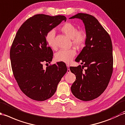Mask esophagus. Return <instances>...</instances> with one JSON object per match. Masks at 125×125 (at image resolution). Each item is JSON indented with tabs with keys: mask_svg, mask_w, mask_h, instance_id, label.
<instances>
[{
	"mask_svg": "<svg viewBox=\"0 0 125 125\" xmlns=\"http://www.w3.org/2000/svg\"><path fill=\"white\" fill-rule=\"evenodd\" d=\"M67 73L71 72V71H70V66H69V65H67Z\"/></svg>",
	"mask_w": 125,
	"mask_h": 125,
	"instance_id": "obj_1",
	"label": "esophagus"
}]
</instances>
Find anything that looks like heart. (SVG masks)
<instances>
[{"label":"heart","mask_w":125,"mask_h":125,"mask_svg":"<svg viewBox=\"0 0 125 125\" xmlns=\"http://www.w3.org/2000/svg\"><path fill=\"white\" fill-rule=\"evenodd\" d=\"M60 30L72 39V44L76 47L81 48L85 45L87 39V34L84 30H78L77 26L70 22L63 24L60 27ZM55 34V31L52 30L47 32L45 35L46 42L48 46L53 50L56 48L54 42ZM75 54L76 51L74 48L60 50L55 54V59L58 62L69 63L75 57Z\"/></svg>","instance_id":"1"}]
</instances>
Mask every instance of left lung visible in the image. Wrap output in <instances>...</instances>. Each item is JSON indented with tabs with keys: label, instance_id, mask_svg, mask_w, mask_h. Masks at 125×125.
Listing matches in <instances>:
<instances>
[{
	"label": "left lung",
	"instance_id": "left-lung-1",
	"mask_svg": "<svg viewBox=\"0 0 125 125\" xmlns=\"http://www.w3.org/2000/svg\"><path fill=\"white\" fill-rule=\"evenodd\" d=\"M73 18L83 21L87 39L75 59L83 65L70 68L76 76L71 89L77 98L90 101L100 96L110 81L113 70L112 44L108 32L94 16L79 13L70 18Z\"/></svg>",
	"mask_w": 125,
	"mask_h": 125
}]
</instances>
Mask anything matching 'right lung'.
Here are the masks:
<instances>
[{
	"label": "right lung",
	"instance_id": "right-lung-1",
	"mask_svg": "<svg viewBox=\"0 0 125 125\" xmlns=\"http://www.w3.org/2000/svg\"><path fill=\"white\" fill-rule=\"evenodd\" d=\"M62 20H66L63 16L34 15L22 24L13 41L10 53L13 74L21 91L33 100L44 101L53 96L67 71L62 62L45 70L42 65L50 63L53 55L46 34Z\"/></svg>",
	"mask_w": 125,
	"mask_h": 125
}]
</instances>
